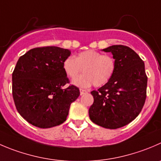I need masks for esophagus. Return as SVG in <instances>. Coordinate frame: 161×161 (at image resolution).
Returning a JSON list of instances; mask_svg holds the SVG:
<instances>
[{
	"instance_id": "1",
	"label": "esophagus",
	"mask_w": 161,
	"mask_h": 161,
	"mask_svg": "<svg viewBox=\"0 0 161 161\" xmlns=\"http://www.w3.org/2000/svg\"><path fill=\"white\" fill-rule=\"evenodd\" d=\"M87 93V90H83V89H80V94L81 95L84 94V93Z\"/></svg>"
}]
</instances>
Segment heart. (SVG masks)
Returning a JSON list of instances; mask_svg holds the SVG:
<instances>
[{
  "instance_id": "heart-1",
  "label": "heart",
  "mask_w": 161,
  "mask_h": 161,
  "mask_svg": "<svg viewBox=\"0 0 161 161\" xmlns=\"http://www.w3.org/2000/svg\"><path fill=\"white\" fill-rule=\"evenodd\" d=\"M65 74L74 79L79 73L84 74L73 79L72 83L82 88L91 85L99 87L105 85L113 75L115 62L112 57L90 49L81 52L75 57H69L63 63Z\"/></svg>"
}]
</instances>
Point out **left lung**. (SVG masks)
Returning a JSON list of instances; mask_svg holds the SVG:
<instances>
[{
    "instance_id": "8db88e82",
    "label": "left lung",
    "mask_w": 161,
    "mask_h": 161,
    "mask_svg": "<svg viewBox=\"0 0 161 161\" xmlns=\"http://www.w3.org/2000/svg\"><path fill=\"white\" fill-rule=\"evenodd\" d=\"M115 62L112 79L91 91L93 103L89 109L92 122L108 129L127 125L141 112L146 99L147 75L145 64L128 46L116 45L103 49Z\"/></svg>"
}]
</instances>
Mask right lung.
<instances>
[{"instance_id": "1", "label": "right lung", "mask_w": 161, "mask_h": 161, "mask_svg": "<svg viewBox=\"0 0 161 161\" xmlns=\"http://www.w3.org/2000/svg\"><path fill=\"white\" fill-rule=\"evenodd\" d=\"M68 49L44 46L21 56L12 73V97L23 119L35 127L50 128L67 119L70 105L79 97V89L70 85L63 68Z\"/></svg>"}]
</instances>
